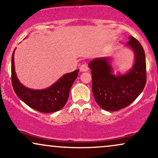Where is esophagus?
<instances>
[{"label": "esophagus", "instance_id": "esophagus-1", "mask_svg": "<svg viewBox=\"0 0 158 158\" xmlns=\"http://www.w3.org/2000/svg\"><path fill=\"white\" fill-rule=\"evenodd\" d=\"M79 69H80L81 72H86V71H88V67L87 66V65L85 64H84L81 65L80 68H79Z\"/></svg>", "mask_w": 158, "mask_h": 158}]
</instances>
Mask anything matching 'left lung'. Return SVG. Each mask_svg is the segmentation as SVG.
I'll list each match as a JSON object with an SVG mask.
<instances>
[{"instance_id": "obj_1", "label": "left lung", "mask_w": 158, "mask_h": 158, "mask_svg": "<svg viewBox=\"0 0 158 158\" xmlns=\"http://www.w3.org/2000/svg\"><path fill=\"white\" fill-rule=\"evenodd\" d=\"M125 46L135 55L131 68L125 73H114L111 57L96 58L88 64L92 73V91L102 109L116 111L129 106L142 93L146 82L144 50L133 36Z\"/></svg>"}]
</instances>
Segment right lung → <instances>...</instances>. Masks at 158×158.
<instances>
[{"label":"right lung","mask_w":158,"mask_h":158,"mask_svg":"<svg viewBox=\"0 0 158 158\" xmlns=\"http://www.w3.org/2000/svg\"><path fill=\"white\" fill-rule=\"evenodd\" d=\"M12 56V84L16 95L25 104L39 112L52 113L59 110L68 101L72 85L78 77L79 70L64 74L51 86L41 90L28 88L21 83L15 73L14 54Z\"/></svg>","instance_id":"right-lung-1"}]
</instances>
